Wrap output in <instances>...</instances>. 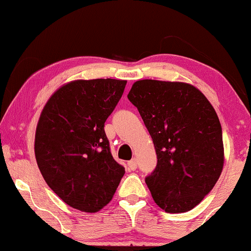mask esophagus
I'll return each mask as SVG.
<instances>
[{
    "label": "esophagus",
    "mask_w": 251,
    "mask_h": 251,
    "mask_svg": "<svg viewBox=\"0 0 251 251\" xmlns=\"http://www.w3.org/2000/svg\"><path fill=\"white\" fill-rule=\"evenodd\" d=\"M136 169H137V160L132 158L131 160H129L128 162V170L129 171H134Z\"/></svg>",
    "instance_id": "1"
}]
</instances>
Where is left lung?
Listing matches in <instances>:
<instances>
[{"mask_svg": "<svg viewBox=\"0 0 251 251\" xmlns=\"http://www.w3.org/2000/svg\"><path fill=\"white\" fill-rule=\"evenodd\" d=\"M153 141L157 166L145 178L154 202L168 213L191 211L224 168L222 129L205 95L185 82L140 80L128 94Z\"/></svg>", "mask_w": 251, "mask_h": 251, "instance_id": "1", "label": "left lung"}]
</instances>
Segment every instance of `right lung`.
Segmentation results:
<instances>
[{"label":"right lung","instance_id":"1","mask_svg":"<svg viewBox=\"0 0 251 251\" xmlns=\"http://www.w3.org/2000/svg\"><path fill=\"white\" fill-rule=\"evenodd\" d=\"M126 80H75L60 87L40 114L35 154L46 184L64 202L95 213L111 200L125 175L113 158L104 122Z\"/></svg>","mask_w":251,"mask_h":251}]
</instances>
